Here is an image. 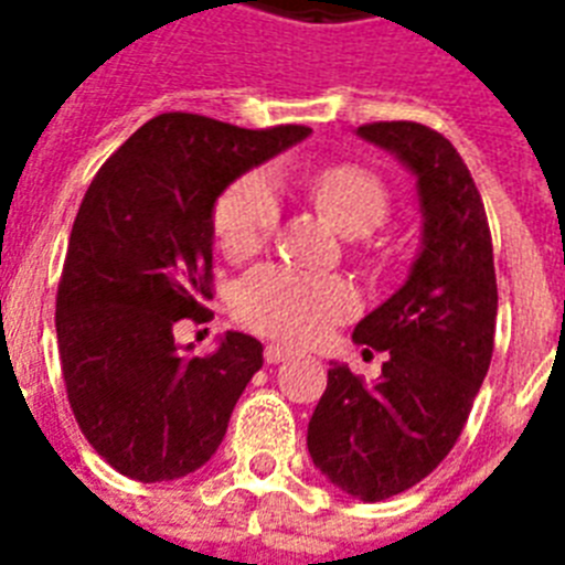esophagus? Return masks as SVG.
<instances>
[{
  "label": "esophagus",
  "instance_id": "obj_1",
  "mask_svg": "<svg viewBox=\"0 0 565 565\" xmlns=\"http://www.w3.org/2000/svg\"><path fill=\"white\" fill-rule=\"evenodd\" d=\"M264 358H266V363H284L287 358H292V349H287V345L269 343L264 349Z\"/></svg>",
  "mask_w": 565,
  "mask_h": 565
}]
</instances>
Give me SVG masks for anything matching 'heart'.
I'll return each instance as SVG.
<instances>
[{
	"mask_svg": "<svg viewBox=\"0 0 565 565\" xmlns=\"http://www.w3.org/2000/svg\"><path fill=\"white\" fill-rule=\"evenodd\" d=\"M284 181L308 193L349 237H363L386 220L390 195L375 172L337 163L326 170L284 172ZM281 216V199L269 172H248L231 184L213 211V228L228 257H248L264 248ZM358 310V292L340 275L299 273L281 264L255 266L234 290V313L257 334L313 343L328 328Z\"/></svg>",
	"mask_w": 565,
	"mask_h": 565,
	"instance_id": "obj_1",
	"label": "heart"
}]
</instances>
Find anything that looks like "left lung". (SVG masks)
<instances>
[{
    "mask_svg": "<svg viewBox=\"0 0 565 565\" xmlns=\"http://www.w3.org/2000/svg\"><path fill=\"white\" fill-rule=\"evenodd\" d=\"M358 135L416 179L422 243L407 281L352 334L386 352L381 377L366 384L331 363L308 451L337 490L384 501L455 448L490 370L499 287L481 193L455 146L419 122H370Z\"/></svg>",
    "mask_w": 565,
    "mask_h": 565,
    "instance_id": "8db88e82",
    "label": "left lung"
}]
</instances>
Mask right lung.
Listing matches in <instances>:
<instances>
[{
    "mask_svg": "<svg viewBox=\"0 0 565 565\" xmlns=\"http://www.w3.org/2000/svg\"><path fill=\"white\" fill-rule=\"evenodd\" d=\"M308 135L175 110L137 128L90 181L57 284L55 331L75 422L119 475L175 481L220 448L264 345L225 331L216 352L193 358L175 326L213 317L204 305L216 199Z\"/></svg>",
    "mask_w": 565,
    "mask_h": 565,
    "instance_id": "obj_1",
    "label": "right lung"
}]
</instances>
